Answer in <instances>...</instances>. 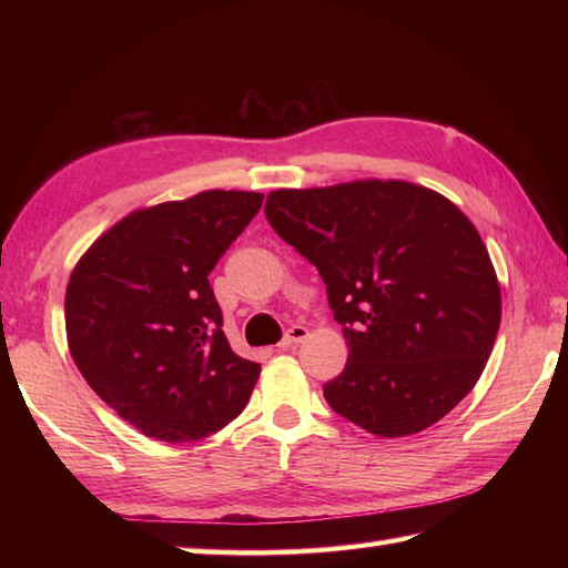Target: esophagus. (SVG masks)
Listing matches in <instances>:
<instances>
[{
  "label": "esophagus",
  "instance_id": "34e87169",
  "mask_svg": "<svg viewBox=\"0 0 568 568\" xmlns=\"http://www.w3.org/2000/svg\"><path fill=\"white\" fill-rule=\"evenodd\" d=\"M305 336H307V327H303V324H293V327L285 332L281 346H295V344L303 342Z\"/></svg>",
  "mask_w": 568,
  "mask_h": 568
}]
</instances>
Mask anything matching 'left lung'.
<instances>
[{"label":"left lung","mask_w":568,"mask_h":568,"mask_svg":"<svg viewBox=\"0 0 568 568\" xmlns=\"http://www.w3.org/2000/svg\"><path fill=\"white\" fill-rule=\"evenodd\" d=\"M265 220L317 265L348 361L324 385L378 437L427 429L474 388L500 327L484 239L454 202L405 180L275 190Z\"/></svg>","instance_id":"1"}]
</instances>
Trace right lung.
Masks as SVG:
<instances>
[{
	"mask_svg": "<svg viewBox=\"0 0 568 568\" xmlns=\"http://www.w3.org/2000/svg\"><path fill=\"white\" fill-rule=\"evenodd\" d=\"M261 202V192L207 190L131 212L70 275V356L90 388L146 437H210L248 403L261 364L229 346L210 273Z\"/></svg>",
	"mask_w": 568,
	"mask_h": 568,
	"instance_id": "add662e5",
	"label": "right lung"
}]
</instances>
